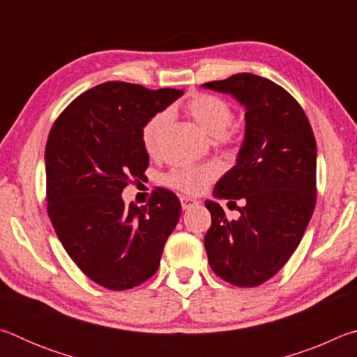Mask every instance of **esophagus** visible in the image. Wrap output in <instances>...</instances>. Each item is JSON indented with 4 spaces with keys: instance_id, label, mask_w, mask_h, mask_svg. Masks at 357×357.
Masks as SVG:
<instances>
[{
    "instance_id": "obj_1",
    "label": "esophagus",
    "mask_w": 357,
    "mask_h": 357,
    "mask_svg": "<svg viewBox=\"0 0 357 357\" xmlns=\"http://www.w3.org/2000/svg\"><path fill=\"white\" fill-rule=\"evenodd\" d=\"M195 204H198V200H195V198H190V197H181V206H183V209H190L195 206Z\"/></svg>"
}]
</instances>
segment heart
<instances>
[{"instance_id": "heart-1", "label": "heart", "mask_w": 357, "mask_h": 357, "mask_svg": "<svg viewBox=\"0 0 357 357\" xmlns=\"http://www.w3.org/2000/svg\"><path fill=\"white\" fill-rule=\"evenodd\" d=\"M185 110L197 121L208 135L220 138L228 132L233 123V108L227 100L213 94H195L187 100ZM172 121V113L162 110L153 114L142 130V142L148 153H155L165 130ZM219 174L215 165H198L174 168L165 176V183L184 193H202Z\"/></svg>"}]
</instances>
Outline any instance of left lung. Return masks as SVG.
<instances>
[{
	"instance_id": "1",
	"label": "left lung",
	"mask_w": 357,
	"mask_h": 357,
	"mask_svg": "<svg viewBox=\"0 0 357 357\" xmlns=\"http://www.w3.org/2000/svg\"><path fill=\"white\" fill-rule=\"evenodd\" d=\"M203 88L229 94L245 108V134L236 165L214 187L239 219L228 220L208 200L204 236L211 269L236 287H258L274 277L298 249L317 202V142L291 94L268 78L236 74Z\"/></svg>"
}]
</instances>
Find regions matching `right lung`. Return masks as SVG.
<instances>
[{"mask_svg": "<svg viewBox=\"0 0 357 357\" xmlns=\"http://www.w3.org/2000/svg\"><path fill=\"white\" fill-rule=\"evenodd\" d=\"M184 94L124 82L100 83L59 114L45 146L47 211L68 255L100 287L129 289L159 269L181 215L173 192L126 206L124 187L149 165L146 121Z\"/></svg>", "mask_w": 357, "mask_h": 357, "instance_id": "right-lung-1", "label": "right lung"}]
</instances>
